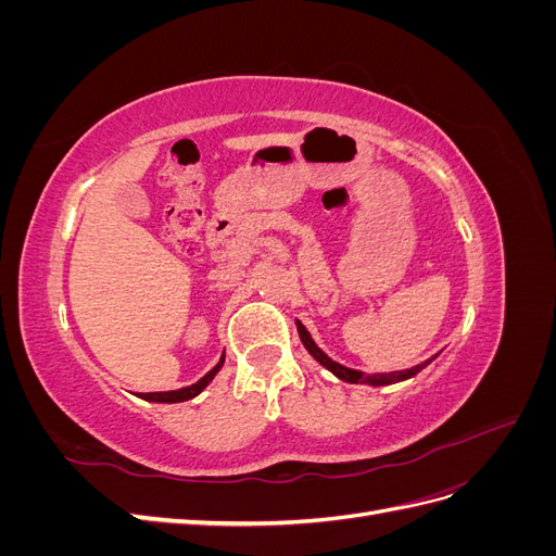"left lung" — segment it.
<instances>
[{
    "mask_svg": "<svg viewBox=\"0 0 556 556\" xmlns=\"http://www.w3.org/2000/svg\"><path fill=\"white\" fill-rule=\"evenodd\" d=\"M296 331H299V339H301V343H304V348L311 352V355L323 364L327 371H331L336 378H341V380H345V382H364V384H374V387H380V384H394V382H401V380H408V378H413V376H417L419 371H422V368L427 366V364H431V359H427V362H422V364H417V366H413V368H406V371H392V374H362V371H355V368H348V366H343V364H339V362H333L329 355H325L323 350L317 348V343L313 341V336L308 333V329L299 323L296 319Z\"/></svg>",
    "mask_w": 556,
    "mask_h": 556,
    "instance_id": "1",
    "label": "left lung"
}]
</instances>
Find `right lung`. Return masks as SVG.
<instances>
[{
	"label": "right lung",
	"instance_id": "1",
	"mask_svg": "<svg viewBox=\"0 0 556 556\" xmlns=\"http://www.w3.org/2000/svg\"><path fill=\"white\" fill-rule=\"evenodd\" d=\"M223 364H225V352H223V357H220V362H217L211 371L204 376V378H199L194 384H188V387H180V390H172V392H148V394H139L143 401H153V403H180V401H190V399H194L197 394H201L206 390V387L211 384V380L217 376V371H220L223 368Z\"/></svg>",
	"mask_w": 556,
	"mask_h": 556
}]
</instances>
